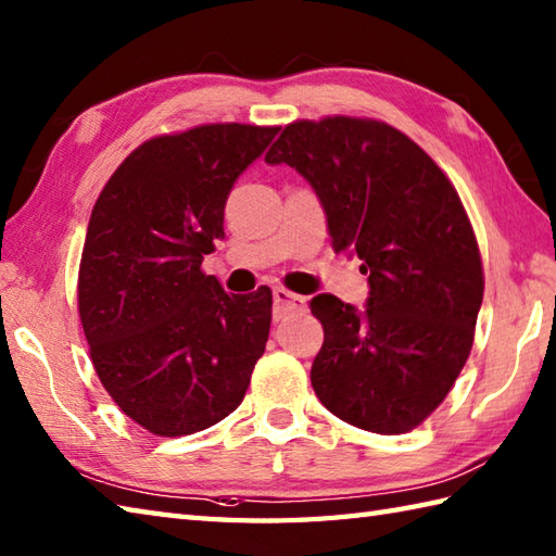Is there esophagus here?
<instances>
[{
    "instance_id": "1",
    "label": "esophagus",
    "mask_w": 556,
    "mask_h": 556,
    "mask_svg": "<svg viewBox=\"0 0 556 556\" xmlns=\"http://www.w3.org/2000/svg\"><path fill=\"white\" fill-rule=\"evenodd\" d=\"M271 299H275V320H281V317L289 315V313L303 311V305H305L303 296L287 291L285 287H277L275 291H271Z\"/></svg>"
}]
</instances>
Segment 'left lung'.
<instances>
[{
	"instance_id": "1",
	"label": "left lung",
	"mask_w": 556,
	"mask_h": 556,
	"mask_svg": "<svg viewBox=\"0 0 556 556\" xmlns=\"http://www.w3.org/2000/svg\"><path fill=\"white\" fill-rule=\"evenodd\" d=\"M313 186L334 251L363 260L365 311L320 293L311 382L361 430L401 434L430 416L468 361L482 303L473 227L452 181L394 126L353 116L289 124L265 155Z\"/></svg>"
}]
</instances>
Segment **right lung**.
<instances>
[{
    "label": "right lung",
    "instance_id": "right-lung-1",
    "mask_svg": "<svg viewBox=\"0 0 556 556\" xmlns=\"http://www.w3.org/2000/svg\"><path fill=\"white\" fill-rule=\"evenodd\" d=\"M277 131L207 124L146 140L92 207L80 325L102 387L152 434H193L227 418L265 353L271 291L227 293L200 265L224 239L236 179Z\"/></svg>",
    "mask_w": 556,
    "mask_h": 556
}]
</instances>
